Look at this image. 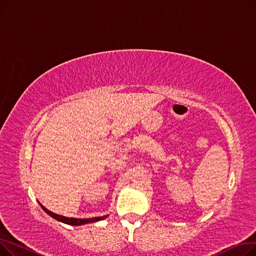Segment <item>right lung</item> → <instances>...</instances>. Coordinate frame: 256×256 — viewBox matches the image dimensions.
Here are the masks:
<instances>
[{"label":"right lung","mask_w":256,"mask_h":256,"mask_svg":"<svg viewBox=\"0 0 256 256\" xmlns=\"http://www.w3.org/2000/svg\"><path fill=\"white\" fill-rule=\"evenodd\" d=\"M40 206H42L44 208V210L48 214L50 217H52L54 219H56L58 221H61L65 224H70V225H83V224H87V223H92V222H96V221H100L102 219H104L106 216H104V217H96V218H91V219H76V218H68V217H64V216H60V214H57L55 212H52L50 210H48V208H46L44 206L40 204Z\"/></svg>","instance_id":"obj_1"}]
</instances>
